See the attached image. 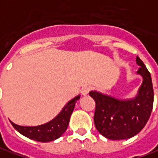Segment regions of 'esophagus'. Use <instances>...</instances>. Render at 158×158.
I'll use <instances>...</instances> for the list:
<instances>
[{"label":"esophagus","instance_id":"34e87169","mask_svg":"<svg viewBox=\"0 0 158 158\" xmlns=\"http://www.w3.org/2000/svg\"><path fill=\"white\" fill-rule=\"evenodd\" d=\"M90 90H91L90 86H84V87H82V89L80 90V93H81L82 95H87Z\"/></svg>","mask_w":158,"mask_h":158}]
</instances>
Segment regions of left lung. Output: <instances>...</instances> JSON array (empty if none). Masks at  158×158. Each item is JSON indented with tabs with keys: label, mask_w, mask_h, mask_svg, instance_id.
I'll use <instances>...</instances> for the list:
<instances>
[{
	"label": "left lung",
	"mask_w": 158,
	"mask_h": 158,
	"mask_svg": "<svg viewBox=\"0 0 158 158\" xmlns=\"http://www.w3.org/2000/svg\"><path fill=\"white\" fill-rule=\"evenodd\" d=\"M136 64L140 66L136 73L142 76L143 83L135 98L121 100L97 91L89 93L96 103L94 117L95 128L107 139L133 137L149 121L154 101L151 76L138 56Z\"/></svg>",
	"instance_id": "1"
}]
</instances>
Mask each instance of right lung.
I'll use <instances>...</instances> for the list:
<instances>
[{
	"label": "right lung",
	"instance_id": "right-lung-1",
	"mask_svg": "<svg viewBox=\"0 0 158 158\" xmlns=\"http://www.w3.org/2000/svg\"><path fill=\"white\" fill-rule=\"evenodd\" d=\"M79 95L76 96L73 100L68 101V103L63 107L61 112L49 123L34 127L19 126L12 122L11 124L19 133L28 138L43 143L54 141L59 138L67 129L70 117L73 112L75 103L79 100Z\"/></svg>",
	"mask_w": 158,
	"mask_h": 158
}]
</instances>
